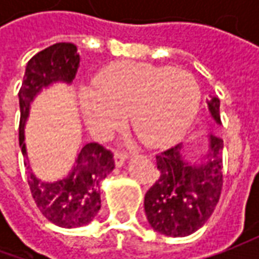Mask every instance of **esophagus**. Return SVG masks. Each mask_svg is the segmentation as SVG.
Returning a JSON list of instances; mask_svg holds the SVG:
<instances>
[{"instance_id":"obj_1","label":"esophagus","mask_w":259,"mask_h":259,"mask_svg":"<svg viewBox=\"0 0 259 259\" xmlns=\"http://www.w3.org/2000/svg\"><path fill=\"white\" fill-rule=\"evenodd\" d=\"M126 158H128V155L125 154V153H115L114 155L115 165H116V167H122Z\"/></svg>"}]
</instances>
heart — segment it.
<instances>
[{"label": "heart", "mask_w": 259, "mask_h": 259, "mask_svg": "<svg viewBox=\"0 0 259 259\" xmlns=\"http://www.w3.org/2000/svg\"><path fill=\"white\" fill-rule=\"evenodd\" d=\"M83 89L79 106L88 130L106 138L124 124L125 115L148 145H163L186 133L197 115L202 92L192 73L168 66L118 62Z\"/></svg>", "instance_id": "1"}]
</instances>
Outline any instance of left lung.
Instances as JSON below:
<instances>
[{
  "label": "left lung",
  "mask_w": 259,
  "mask_h": 259,
  "mask_svg": "<svg viewBox=\"0 0 259 259\" xmlns=\"http://www.w3.org/2000/svg\"><path fill=\"white\" fill-rule=\"evenodd\" d=\"M219 106V98L210 96L207 111L218 125ZM199 143L204 153L197 160H190L193 157L186 154L183 143L155 157L160 174L145 193L144 210L150 226L158 234L173 238L194 234L219 202L224 183V141L210 134Z\"/></svg>",
  "instance_id": "obj_1"
}]
</instances>
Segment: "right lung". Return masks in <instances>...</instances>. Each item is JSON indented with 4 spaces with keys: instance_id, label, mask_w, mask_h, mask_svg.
I'll list each match as a JSON object with an SVG mask.
<instances>
[{
    "instance_id": "1",
    "label": "right lung",
    "mask_w": 259,
    "mask_h": 259,
    "mask_svg": "<svg viewBox=\"0 0 259 259\" xmlns=\"http://www.w3.org/2000/svg\"><path fill=\"white\" fill-rule=\"evenodd\" d=\"M80 63L77 47L72 43H56L33 56L25 66L20 101V148L25 158L28 186L40 212L60 228H80L91 224L101 209V182L114 170L111 151L91 143L79 147L70 171L57 180H41L28 161L25 124L34 99L45 89L57 83L72 85Z\"/></svg>"
}]
</instances>
